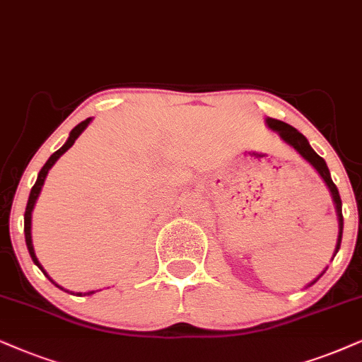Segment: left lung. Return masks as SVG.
<instances>
[{
  "instance_id": "left-lung-1",
  "label": "left lung",
  "mask_w": 362,
  "mask_h": 362,
  "mask_svg": "<svg viewBox=\"0 0 362 362\" xmlns=\"http://www.w3.org/2000/svg\"><path fill=\"white\" fill-rule=\"evenodd\" d=\"M265 125H267L269 128H271L272 132H276V134L281 136V139L286 141L289 147H292L296 150L297 153L303 157L305 162L309 163L310 167L314 168L315 172L321 175V178L324 180V184H326V187L329 189V192H331V197H332V202H334V207H336V212H337V221H339V235H337V242H336V249H334V255L332 259L336 257V254L339 252V247H341V240H342V226H344V221H342V202H341V195H339V190H337L336 184L332 182L331 178V172H329V168L326 165V160H324L322 157H319L317 153L314 152L313 147L309 145V141L305 136L300 134L299 130H296L294 127H291L289 123L286 122H281V120H276V118H271L267 117L265 118ZM327 271V267L324 269V271L319 274L317 277L314 279L313 282H309L308 286L305 287H310L313 284H315L319 281V279L322 277V274Z\"/></svg>"
}]
</instances>
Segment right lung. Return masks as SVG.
Returning <instances> with one entry per match:
<instances>
[{
  "instance_id": "obj_1",
  "label": "right lung",
  "mask_w": 362,
  "mask_h": 362,
  "mask_svg": "<svg viewBox=\"0 0 362 362\" xmlns=\"http://www.w3.org/2000/svg\"><path fill=\"white\" fill-rule=\"evenodd\" d=\"M91 120H93V118H86L85 122L78 123V125H76L75 128H73V130L70 132V136H68V140L65 141V145H63L62 148H58L57 152H54V153L52 155V157H49V158L47 160V163H45L43 168H41L40 173H38V178H36V182H35L33 189H31V192H30L28 204H26V210H25V239H26V247H28V252H30V255H31V259H33V262H35L36 265H38V267L41 269V272H43L45 276H47V277L49 279V281H52L57 287H59V289H62V291H65V289H63L62 286H58V284L54 282L53 279L48 276V272L45 271L43 265L40 264V260H38V257H36V254H35V249H33V240H31V212H33L35 204H36V200H38L40 192H41V187H43V184H45V178H47V175H48L49 168H52V167L54 165V162H57V160H58L59 157H62V155L65 153L66 150L70 148L73 144H75V140L78 139V136L81 135V132H83L85 128L90 125V122H91ZM65 292H68V291H65ZM73 294H75V292H73ZM91 294H95V291L83 292V294H81V292H76V296H80V297H81V296H91Z\"/></svg>"
}]
</instances>
